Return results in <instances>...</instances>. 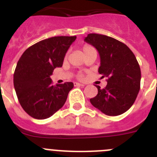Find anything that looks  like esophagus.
Instances as JSON below:
<instances>
[{"label":"esophagus","mask_w":157,"mask_h":157,"mask_svg":"<svg viewBox=\"0 0 157 157\" xmlns=\"http://www.w3.org/2000/svg\"><path fill=\"white\" fill-rule=\"evenodd\" d=\"M75 86H84V85H83V84H82V83L75 82Z\"/></svg>","instance_id":"34e87169"}]
</instances>
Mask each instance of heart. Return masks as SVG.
Here are the masks:
<instances>
[{
  "label": "heart",
  "instance_id": "1",
  "mask_svg": "<svg viewBox=\"0 0 157 157\" xmlns=\"http://www.w3.org/2000/svg\"><path fill=\"white\" fill-rule=\"evenodd\" d=\"M82 52L85 56H86L87 54L90 53V52H97L95 48H94L92 45H84L82 46ZM67 56H68V53L66 54V56H65V59H67ZM83 77H84V75H83L82 74H79L78 75V78L79 79H82Z\"/></svg>",
  "mask_w": 157,
  "mask_h": 157
}]
</instances>
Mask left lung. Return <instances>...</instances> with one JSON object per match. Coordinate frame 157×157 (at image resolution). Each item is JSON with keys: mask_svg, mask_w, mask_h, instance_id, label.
Instances as JSON below:
<instances>
[{"mask_svg": "<svg viewBox=\"0 0 157 157\" xmlns=\"http://www.w3.org/2000/svg\"><path fill=\"white\" fill-rule=\"evenodd\" d=\"M85 41L98 49L101 58L98 72L108 78L105 88L97 86L98 94L90 103L107 116L123 114L132 106L140 90L138 60L128 46L113 37L89 34Z\"/></svg>", "mask_w": 157, "mask_h": 157, "instance_id": "left-lung-1", "label": "left lung"}]
</instances>
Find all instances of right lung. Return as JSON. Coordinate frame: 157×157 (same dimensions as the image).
<instances>
[{
	"label": "right lung",
	"mask_w": 157,
	"mask_h": 157,
	"mask_svg": "<svg viewBox=\"0 0 157 157\" xmlns=\"http://www.w3.org/2000/svg\"><path fill=\"white\" fill-rule=\"evenodd\" d=\"M76 36H57L29 47L19 58L14 72V87L18 100L29 116L45 120L66 102L73 82L52 86L50 75L63 65L65 54Z\"/></svg>",
	"instance_id": "right-lung-1"
}]
</instances>
